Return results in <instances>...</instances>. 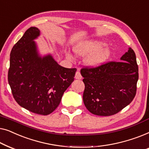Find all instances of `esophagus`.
Here are the masks:
<instances>
[{
	"mask_svg": "<svg viewBox=\"0 0 149 149\" xmlns=\"http://www.w3.org/2000/svg\"><path fill=\"white\" fill-rule=\"evenodd\" d=\"M75 78L77 79H81V78H82V77H81V75L80 74V72H79V71H77L76 73H75Z\"/></svg>",
	"mask_w": 149,
	"mask_h": 149,
	"instance_id": "esophagus-1",
	"label": "esophagus"
}]
</instances>
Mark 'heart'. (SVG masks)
<instances>
[{
  "mask_svg": "<svg viewBox=\"0 0 149 149\" xmlns=\"http://www.w3.org/2000/svg\"><path fill=\"white\" fill-rule=\"evenodd\" d=\"M101 41L93 40L78 44L74 48L75 54L78 56H86L88 65L98 67L105 63L111 55V49Z\"/></svg>",
  "mask_w": 149,
  "mask_h": 149,
  "instance_id": "obj_1",
  "label": "heart"
}]
</instances>
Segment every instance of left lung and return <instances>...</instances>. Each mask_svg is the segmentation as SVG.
I'll return each mask as SVG.
<instances>
[{
  "instance_id": "left-lung-1",
  "label": "left lung",
  "mask_w": 149,
  "mask_h": 149,
  "mask_svg": "<svg viewBox=\"0 0 149 149\" xmlns=\"http://www.w3.org/2000/svg\"><path fill=\"white\" fill-rule=\"evenodd\" d=\"M120 59L121 61H110L80 71L85 85L84 103L94 115L116 114L134 98L138 79L134 51L129 48Z\"/></svg>"
}]
</instances>
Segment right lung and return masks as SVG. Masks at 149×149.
I'll list each match as a JSON object with an SVG mask.
<instances>
[{"instance_id": "obj_1", "label": "right lung", "mask_w": 149, "mask_h": 149, "mask_svg": "<svg viewBox=\"0 0 149 149\" xmlns=\"http://www.w3.org/2000/svg\"><path fill=\"white\" fill-rule=\"evenodd\" d=\"M39 36V29L31 27L13 46L8 81L21 107L47 116L58 106L64 92L74 80L77 70L59 65L51 54L40 55L33 41Z\"/></svg>"}]
</instances>
